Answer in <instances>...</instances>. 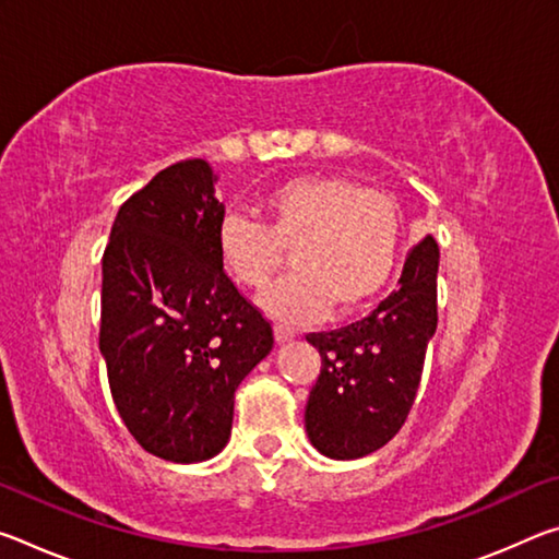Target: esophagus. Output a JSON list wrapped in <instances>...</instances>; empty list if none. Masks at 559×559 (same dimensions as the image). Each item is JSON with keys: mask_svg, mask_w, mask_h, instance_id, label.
I'll use <instances>...</instances> for the list:
<instances>
[{"mask_svg": "<svg viewBox=\"0 0 559 559\" xmlns=\"http://www.w3.org/2000/svg\"><path fill=\"white\" fill-rule=\"evenodd\" d=\"M273 335H276V343H278V345H286V343H290L293 337H296V333H293V330L286 328V325H276V328H273Z\"/></svg>", "mask_w": 559, "mask_h": 559, "instance_id": "34e87169", "label": "esophagus"}]
</instances>
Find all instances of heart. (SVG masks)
I'll return each instance as SVG.
<instances>
[{
	"mask_svg": "<svg viewBox=\"0 0 559 559\" xmlns=\"http://www.w3.org/2000/svg\"><path fill=\"white\" fill-rule=\"evenodd\" d=\"M259 206L263 224L224 216L216 251L241 286L261 288L290 249L296 271L261 296L263 310L283 323L316 320L330 306L353 313L392 278L402 219L390 194L335 175H300L269 187Z\"/></svg>",
	"mask_w": 559,
	"mask_h": 559,
	"instance_id": "1",
	"label": "heart"
}]
</instances>
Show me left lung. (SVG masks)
<instances>
[{
    "instance_id": "8db88e82",
    "label": "left lung",
    "mask_w": 559,
    "mask_h": 559,
    "mask_svg": "<svg viewBox=\"0 0 559 559\" xmlns=\"http://www.w3.org/2000/svg\"><path fill=\"white\" fill-rule=\"evenodd\" d=\"M439 246L427 236L404 261L400 286L359 323L308 335L323 367L308 396L306 431L328 459L382 449L409 414L437 333Z\"/></svg>"
}]
</instances>
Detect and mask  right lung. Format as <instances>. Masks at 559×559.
Returning <instances> with one entry per match:
<instances>
[{"mask_svg": "<svg viewBox=\"0 0 559 559\" xmlns=\"http://www.w3.org/2000/svg\"><path fill=\"white\" fill-rule=\"evenodd\" d=\"M214 169L185 159L120 206L103 253L100 355L112 402L153 456L200 463L231 437L234 392L273 347L224 273Z\"/></svg>", "mask_w": 559, "mask_h": 559, "instance_id": "1", "label": "right lung"}]
</instances>
